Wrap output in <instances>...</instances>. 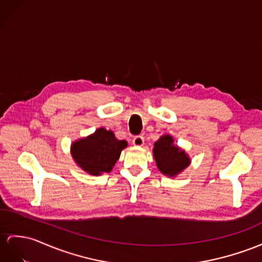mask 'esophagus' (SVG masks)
Segmentation results:
<instances>
[{
  "label": "esophagus",
  "instance_id": "1",
  "mask_svg": "<svg viewBox=\"0 0 262 262\" xmlns=\"http://www.w3.org/2000/svg\"><path fill=\"white\" fill-rule=\"evenodd\" d=\"M132 143H133V145H135V146H142L144 144V139L141 136L136 137L135 139L132 140Z\"/></svg>",
  "mask_w": 262,
  "mask_h": 262
}]
</instances>
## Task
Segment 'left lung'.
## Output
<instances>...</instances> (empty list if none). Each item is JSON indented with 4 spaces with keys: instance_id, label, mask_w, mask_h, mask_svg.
Masks as SVG:
<instances>
[{
    "instance_id": "8db88e82",
    "label": "left lung",
    "mask_w": 262,
    "mask_h": 262,
    "mask_svg": "<svg viewBox=\"0 0 262 262\" xmlns=\"http://www.w3.org/2000/svg\"><path fill=\"white\" fill-rule=\"evenodd\" d=\"M152 152L158 169L169 178H176L191 163L188 153L174 144V140L170 135H164L156 141Z\"/></svg>"
}]
</instances>
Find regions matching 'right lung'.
Instances as JSON below:
<instances>
[{"label": "right lung", "mask_w": 262, "mask_h": 262, "mask_svg": "<svg viewBox=\"0 0 262 262\" xmlns=\"http://www.w3.org/2000/svg\"><path fill=\"white\" fill-rule=\"evenodd\" d=\"M126 146L125 140H118L111 130L99 127L92 135L72 142L71 156L86 173L100 176L113 169Z\"/></svg>", "instance_id": "add662e5"}]
</instances>
